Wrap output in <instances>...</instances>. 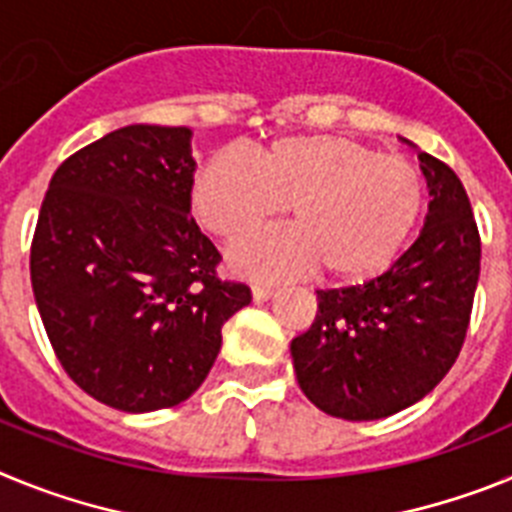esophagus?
Returning <instances> with one entry per match:
<instances>
[{"label":"esophagus","mask_w":512,"mask_h":512,"mask_svg":"<svg viewBox=\"0 0 512 512\" xmlns=\"http://www.w3.org/2000/svg\"><path fill=\"white\" fill-rule=\"evenodd\" d=\"M251 295H253V302H266L277 295V292H274L271 287H261V284H256V287L251 289Z\"/></svg>","instance_id":"34e87169"}]
</instances>
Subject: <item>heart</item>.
<instances>
[{
	"instance_id": "1",
	"label": "heart",
	"mask_w": 512,
	"mask_h": 512,
	"mask_svg": "<svg viewBox=\"0 0 512 512\" xmlns=\"http://www.w3.org/2000/svg\"><path fill=\"white\" fill-rule=\"evenodd\" d=\"M189 205L223 241L246 238L287 207L292 230L238 243L233 271L282 282L318 269L323 282L354 287L397 261L423 210V179L405 158L379 156L354 138L282 135L253 161L215 153L194 176Z\"/></svg>"
}]
</instances>
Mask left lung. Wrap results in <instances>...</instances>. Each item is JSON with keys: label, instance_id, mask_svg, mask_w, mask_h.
Returning a JSON list of instances; mask_svg holds the SVG:
<instances>
[{"label": "left lung", "instance_id": "8db88e82", "mask_svg": "<svg viewBox=\"0 0 512 512\" xmlns=\"http://www.w3.org/2000/svg\"><path fill=\"white\" fill-rule=\"evenodd\" d=\"M418 161L431 202L413 246L372 282L318 289V315L289 343L300 390L333 418L379 420L415 405L467 336L482 253L472 205L449 166L423 151Z\"/></svg>", "mask_w": 512, "mask_h": 512}]
</instances>
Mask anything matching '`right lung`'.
Returning a JSON list of instances; mask_svg holds the SVG:
<instances>
[{
  "label": "right lung",
  "instance_id": "right-lung-1",
  "mask_svg": "<svg viewBox=\"0 0 512 512\" xmlns=\"http://www.w3.org/2000/svg\"><path fill=\"white\" fill-rule=\"evenodd\" d=\"M192 130L128 125L66 158L48 184L30 279L58 361L122 413L197 392L251 289L217 279L189 192Z\"/></svg>",
  "mask_w": 512,
  "mask_h": 512
}]
</instances>
